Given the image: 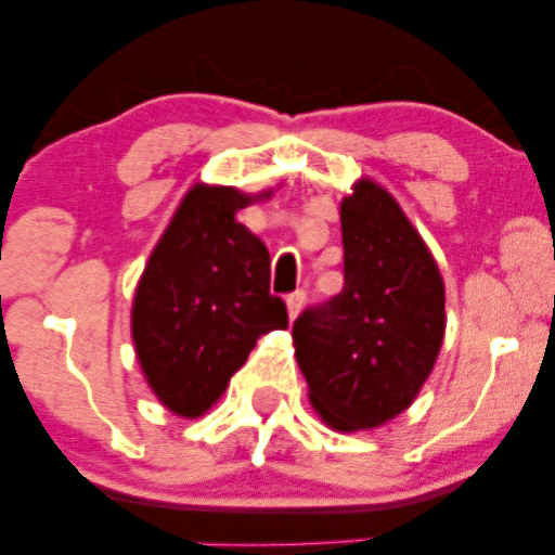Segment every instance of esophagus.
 Segmentation results:
<instances>
[{
    "mask_svg": "<svg viewBox=\"0 0 555 555\" xmlns=\"http://www.w3.org/2000/svg\"><path fill=\"white\" fill-rule=\"evenodd\" d=\"M302 305H305V292L302 289L292 292V295L286 297V310H289V321H295V318L299 315V310H302Z\"/></svg>",
    "mask_w": 555,
    "mask_h": 555,
    "instance_id": "34e87169",
    "label": "esophagus"
}]
</instances>
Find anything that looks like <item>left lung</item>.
Returning a JSON list of instances; mask_svg holds the SVG:
<instances>
[{
    "label": "left lung",
    "instance_id": "obj_1",
    "mask_svg": "<svg viewBox=\"0 0 555 555\" xmlns=\"http://www.w3.org/2000/svg\"><path fill=\"white\" fill-rule=\"evenodd\" d=\"M344 289L292 326L315 412L336 430L401 415L443 341V279L417 229L380 184L341 201Z\"/></svg>",
    "mask_w": 555,
    "mask_h": 555
}]
</instances>
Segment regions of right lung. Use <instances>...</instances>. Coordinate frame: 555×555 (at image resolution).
<instances>
[{
    "mask_svg": "<svg viewBox=\"0 0 555 555\" xmlns=\"http://www.w3.org/2000/svg\"><path fill=\"white\" fill-rule=\"evenodd\" d=\"M253 201L234 188L195 184L132 299V341L145 380L182 417H201L224 393L258 336L289 326L284 299L269 292V250L234 219Z\"/></svg>",
    "mask_w": 555,
    "mask_h": 555,
    "instance_id": "obj_1",
    "label": "right lung"
}]
</instances>
